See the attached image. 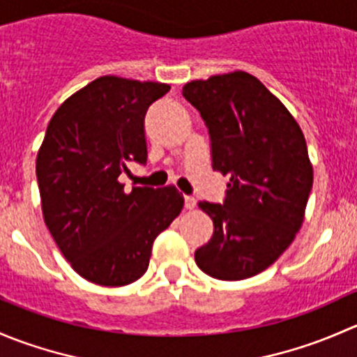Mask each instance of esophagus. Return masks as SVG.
<instances>
[{"instance_id": "obj_1", "label": "esophagus", "mask_w": 357, "mask_h": 357, "mask_svg": "<svg viewBox=\"0 0 357 357\" xmlns=\"http://www.w3.org/2000/svg\"><path fill=\"white\" fill-rule=\"evenodd\" d=\"M195 205H197V199L195 197H185V207L186 208H195Z\"/></svg>"}]
</instances>
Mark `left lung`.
<instances>
[{
    "instance_id": "1",
    "label": "left lung",
    "mask_w": 357,
    "mask_h": 357,
    "mask_svg": "<svg viewBox=\"0 0 357 357\" xmlns=\"http://www.w3.org/2000/svg\"><path fill=\"white\" fill-rule=\"evenodd\" d=\"M183 96L207 126L212 169L229 174L222 204L199 202L214 233L195 250V262L212 278H250L289 248L304 221L312 188L304 135L285 105L247 72L192 81Z\"/></svg>"
}]
</instances>
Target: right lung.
<instances>
[{"mask_svg": "<svg viewBox=\"0 0 357 357\" xmlns=\"http://www.w3.org/2000/svg\"><path fill=\"white\" fill-rule=\"evenodd\" d=\"M169 89L103 75L66 100L46 129L36 160L45 222L74 271L96 285L142 278L185 204L174 186L126 193L119 183L129 162L146 164V110Z\"/></svg>", "mask_w": 357, "mask_h": 357, "instance_id": "add662e5", "label": "right lung"}]
</instances>
